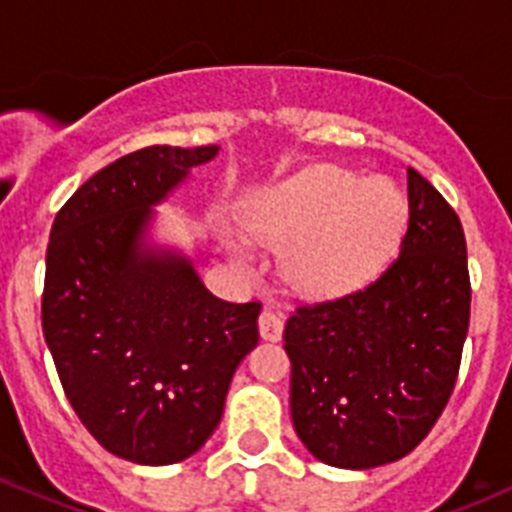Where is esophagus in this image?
<instances>
[{"instance_id":"obj_1","label":"esophagus","mask_w":512,"mask_h":512,"mask_svg":"<svg viewBox=\"0 0 512 512\" xmlns=\"http://www.w3.org/2000/svg\"><path fill=\"white\" fill-rule=\"evenodd\" d=\"M257 326H260L262 341L275 343L283 338V321H280V315H275L272 310H262Z\"/></svg>"}]
</instances>
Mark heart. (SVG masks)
Listing matches in <instances>:
<instances>
[{
	"mask_svg": "<svg viewBox=\"0 0 512 512\" xmlns=\"http://www.w3.org/2000/svg\"><path fill=\"white\" fill-rule=\"evenodd\" d=\"M247 224L260 245L285 250V278L300 295L326 300L369 283L391 260L407 232L409 199L386 176L315 164L265 186ZM222 242L240 270H257L247 237L227 229Z\"/></svg>",
	"mask_w": 512,
	"mask_h": 512,
	"instance_id": "obj_1",
	"label": "heart"
}]
</instances>
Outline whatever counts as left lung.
<instances>
[{
	"label": "left lung",
	"instance_id": "1",
	"mask_svg": "<svg viewBox=\"0 0 512 512\" xmlns=\"http://www.w3.org/2000/svg\"><path fill=\"white\" fill-rule=\"evenodd\" d=\"M399 260L369 288L303 305L285 323L290 417L323 465L371 470L417 447L455 389L470 326L460 217L409 169Z\"/></svg>",
	"mask_w": 512,
	"mask_h": 512
}]
</instances>
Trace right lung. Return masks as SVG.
<instances>
[{
    "mask_svg": "<svg viewBox=\"0 0 512 512\" xmlns=\"http://www.w3.org/2000/svg\"><path fill=\"white\" fill-rule=\"evenodd\" d=\"M219 146H148L90 176L57 212L42 333L65 396L105 450L174 465L204 447L260 303L214 298L191 257L156 234L169 202Z\"/></svg>",
    "mask_w": 512,
    "mask_h": 512,
    "instance_id": "right-lung-1",
    "label": "right lung"
}]
</instances>
